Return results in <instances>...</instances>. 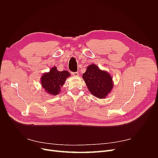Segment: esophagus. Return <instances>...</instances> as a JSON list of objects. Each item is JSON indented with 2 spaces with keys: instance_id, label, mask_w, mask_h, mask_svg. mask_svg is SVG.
<instances>
[{
  "instance_id": "obj_1",
  "label": "esophagus",
  "mask_w": 158,
  "mask_h": 158,
  "mask_svg": "<svg viewBox=\"0 0 158 158\" xmlns=\"http://www.w3.org/2000/svg\"><path fill=\"white\" fill-rule=\"evenodd\" d=\"M72 76H73L74 77H77L79 76V73L78 72H72Z\"/></svg>"
}]
</instances>
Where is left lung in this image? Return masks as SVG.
<instances>
[{"label":"left lung","instance_id":"left-lung-1","mask_svg":"<svg viewBox=\"0 0 158 158\" xmlns=\"http://www.w3.org/2000/svg\"><path fill=\"white\" fill-rule=\"evenodd\" d=\"M89 92L98 98H105L111 92L113 81L111 75L95 64H89L82 75Z\"/></svg>","mask_w":158,"mask_h":158}]
</instances>
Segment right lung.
I'll return each instance as SVG.
<instances>
[{"mask_svg":"<svg viewBox=\"0 0 158 158\" xmlns=\"http://www.w3.org/2000/svg\"><path fill=\"white\" fill-rule=\"evenodd\" d=\"M70 76V73L68 71H58L56 66H53L48 72H45L41 76L40 82L46 93L57 95L60 93L61 88L66 79Z\"/></svg>","mask_w":158,"mask_h":158,"instance_id":"obj_1","label":"right lung"}]
</instances>
